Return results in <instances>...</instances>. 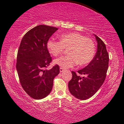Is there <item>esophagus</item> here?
<instances>
[{
	"label": "esophagus",
	"mask_w": 124,
	"mask_h": 124,
	"mask_svg": "<svg viewBox=\"0 0 124 124\" xmlns=\"http://www.w3.org/2000/svg\"><path fill=\"white\" fill-rule=\"evenodd\" d=\"M64 71V69L62 68H60V72L61 73H62V72H63Z\"/></svg>",
	"instance_id": "obj_1"
}]
</instances>
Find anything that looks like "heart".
I'll use <instances>...</instances> for the list:
<instances>
[{"label": "heart", "instance_id": "b5f03b06", "mask_svg": "<svg viewBox=\"0 0 124 124\" xmlns=\"http://www.w3.org/2000/svg\"><path fill=\"white\" fill-rule=\"evenodd\" d=\"M49 53L56 56L68 50L67 55L54 60V62L63 68L72 67L78 63L79 65L89 64L93 59L95 53L94 41L78 33H70L60 36V41L51 38L47 42Z\"/></svg>", "mask_w": 124, "mask_h": 124}]
</instances>
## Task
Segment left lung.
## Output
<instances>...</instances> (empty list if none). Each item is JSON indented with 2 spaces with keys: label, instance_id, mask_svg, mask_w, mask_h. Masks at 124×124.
I'll use <instances>...</instances> for the list:
<instances>
[{
  "label": "left lung",
  "instance_id": "8db88e82",
  "mask_svg": "<svg viewBox=\"0 0 124 124\" xmlns=\"http://www.w3.org/2000/svg\"><path fill=\"white\" fill-rule=\"evenodd\" d=\"M98 49L91 62L83 69L71 71L73 77L69 82L68 87L71 94L77 99L84 100L91 98L102 85L106 78L109 57L106 46L100 38L95 35ZM80 75H84L81 77Z\"/></svg>",
  "mask_w": 124,
  "mask_h": 124
}]
</instances>
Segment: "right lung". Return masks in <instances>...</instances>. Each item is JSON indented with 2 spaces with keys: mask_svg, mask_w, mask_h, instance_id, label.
I'll return each instance as SVG.
<instances>
[{
  "mask_svg": "<svg viewBox=\"0 0 124 124\" xmlns=\"http://www.w3.org/2000/svg\"><path fill=\"white\" fill-rule=\"evenodd\" d=\"M58 29L45 25H38L25 34L20 44L17 72L22 87L34 99H41L50 94L53 80L60 73L58 65L46 69L52 61L47 42Z\"/></svg>",
  "mask_w": 124,
  "mask_h": 124,
  "instance_id": "add662e5",
  "label": "right lung"
}]
</instances>
